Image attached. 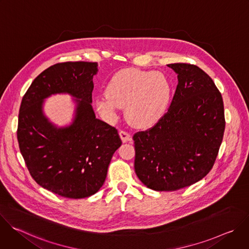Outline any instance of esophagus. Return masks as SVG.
<instances>
[{"label": "esophagus", "mask_w": 249, "mask_h": 249, "mask_svg": "<svg viewBox=\"0 0 249 249\" xmlns=\"http://www.w3.org/2000/svg\"><path fill=\"white\" fill-rule=\"evenodd\" d=\"M119 135H120V138H121L123 143H127V142H129V141L132 140L131 135H130L128 132L124 131V130H121L120 133H119Z\"/></svg>", "instance_id": "34e87169"}]
</instances>
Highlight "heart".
<instances>
[{"label":"heart","mask_w":249,"mask_h":249,"mask_svg":"<svg viewBox=\"0 0 249 249\" xmlns=\"http://www.w3.org/2000/svg\"><path fill=\"white\" fill-rule=\"evenodd\" d=\"M169 96L170 86L163 74L130 68L113 76L96 104L109 114L125 106V116L132 125L148 127L163 115Z\"/></svg>","instance_id":"heart-1"}]
</instances>
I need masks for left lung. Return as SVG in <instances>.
Masks as SVG:
<instances>
[{"instance_id": "left-lung-1", "label": "left lung", "mask_w": 249, "mask_h": 249, "mask_svg": "<svg viewBox=\"0 0 249 249\" xmlns=\"http://www.w3.org/2000/svg\"><path fill=\"white\" fill-rule=\"evenodd\" d=\"M177 74L167 112L151 128L134 134V167L156 191H175L205 177L214 165L226 127L224 101L202 69L168 64Z\"/></svg>"}]
</instances>
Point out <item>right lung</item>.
Segmentation results:
<instances>
[{"instance_id":"1","label":"right lung","mask_w":249,"mask_h":249,"mask_svg":"<svg viewBox=\"0 0 249 249\" xmlns=\"http://www.w3.org/2000/svg\"><path fill=\"white\" fill-rule=\"evenodd\" d=\"M94 62L55 64L34 79L18 113V141L25 165L41 187L62 197L81 199L103 185L122 141L116 128L97 118L91 107ZM67 92L77 99L72 125L57 128L43 115V99Z\"/></svg>"}]
</instances>
